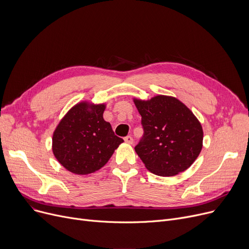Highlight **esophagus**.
Here are the masks:
<instances>
[{
  "label": "esophagus",
  "mask_w": 249,
  "mask_h": 249,
  "mask_svg": "<svg viewBox=\"0 0 249 249\" xmlns=\"http://www.w3.org/2000/svg\"><path fill=\"white\" fill-rule=\"evenodd\" d=\"M124 140H125L126 143H128V144H132V143H133V138L131 136H126L124 138Z\"/></svg>",
  "instance_id": "1"
}]
</instances>
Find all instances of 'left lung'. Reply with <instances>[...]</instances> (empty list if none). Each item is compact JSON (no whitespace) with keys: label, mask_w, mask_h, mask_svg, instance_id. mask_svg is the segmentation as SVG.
<instances>
[{"label":"left lung","mask_w":249,"mask_h":249,"mask_svg":"<svg viewBox=\"0 0 249 249\" xmlns=\"http://www.w3.org/2000/svg\"><path fill=\"white\" fill-rule=\"evenodd\" d=\"M144 130L135 151L149 172L174 177L188 169L203 147V128L193 112L175 97L133 99Z\"/></svg>","instance_id":"obj_1"}]
</instances>
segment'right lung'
<instances>
[{
  "instance_id": "obj_1",
  "label": "right lung",
  "mask_w": 249,
  "mask_h": 249,
  "mask_svg": "<svg viewBox=\"0 0 249 249\" xmlns=\"http://www.w3.org/2000/svg\"><path fill=\"white\" fill-rule=\"evenodd\" d=\"M105 109L106 104L80 102L56 126L52 136V151L69 172L83 176L99 171L124 141L104 120Z\"/></svg>"
}]
</instances>
